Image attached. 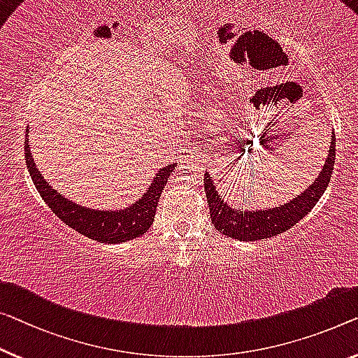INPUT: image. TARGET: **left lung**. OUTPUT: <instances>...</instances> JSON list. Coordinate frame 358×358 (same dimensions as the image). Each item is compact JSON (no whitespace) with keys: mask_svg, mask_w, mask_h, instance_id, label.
<instances>
[{"mask_svg":"<svg viewBox=\"0 0 358 358\" xmlns=\"http://www.w3.org/2000/svg\"><path fill=\"white\" fill-rule=\"evenodd\" d=\"M336 162V136L331 133V145L324 161L322 172L294 199L280 204L273 209H234L233 206L223 201L213 185L209 172L204 173V189L209 202L210 220L215 228L225 236L239 241H260V239L273 238L276 234L285 233L296 225L299 220L315 207L324 189L328 188L329 180Z\"/></svg>","mask_w":358,"mask_h":358,"instance_id":"obj_1","label":"left lung"}]
</instances>
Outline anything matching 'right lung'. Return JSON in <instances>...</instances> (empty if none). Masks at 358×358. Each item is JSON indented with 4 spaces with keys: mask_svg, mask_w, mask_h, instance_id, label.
<instances>
[{
    "mask_svg": "<svg viewBox=\"0 0 358 358\" xmlns=\"http://www.w3.org/2000/svg\"><path fill=\"white\" fill-rule=\"evenodd\" d=\"M25 164L29 169L31 181L36 186L43 201L48 207L56 213L61 220L73 230L78 231L83 236H87L93 241L106 243V244H119L135 239L141 234H145L151 228L156 215L159 197L162 194L164 186L167 185V180L177 167V162L165 165L159 169L156 177L152 178L151 185L146 188V193H143L140 199H136L133 204H128L124 209L115 210H99L92 209L77 204L59 191L52 188L48 181L43 178V175L34 161L29 143V127L25 131Z\"/></svg>",
    "mask_w": 358,
    "mask_h": 358,
    "instance_id": "add662e5",
    "label": "right lung"
}]
</instances>
